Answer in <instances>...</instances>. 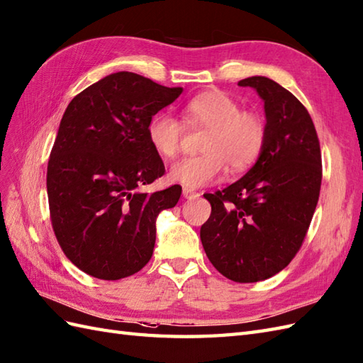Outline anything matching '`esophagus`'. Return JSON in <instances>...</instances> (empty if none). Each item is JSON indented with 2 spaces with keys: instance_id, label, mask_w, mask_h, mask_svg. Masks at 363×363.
<instances>
[{
  "instance_id": "1",
  "label": "esophagus",
  "mask_w": 363,
  "mask_h": 363,
  "mask_svg": "<svg viewBox=\"0 0 363 363\" xmlns=\"http://www.w3.org/2000/svg\"><path fill=\"white\" fill-rule=\"evenodd\" d=\"M182 196L185 198V199H196V198H199L201 194L198 193V191H193V190H189V189H184L182 190Z\"/></svg>"
}]
</instances>
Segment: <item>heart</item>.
I'll return each mask as SVG.
<instances>
[{"instance_id":"b5f03b06","label":"heart","mask_w":363,"mask_h":363,"mask_svg":"<svg viewBox=\"0 0 363 363\" xmlns=\"http://www.w3.org/2000/svg\"><path fill=\"white\" fill-rule=\"evenodd\" d=\"M187 127L207 128L202 139L203 155L182 157L172 165L169 178L184 189L194 190L220 179L225 165L231 172H242L261 156L267 127L261 115L240 110V104L222 90H207L191 98L182 108ZM184 125L169 113H156L147 124V138L153 150L164 160L179 152Z\"/></svg>"}]
</instances>
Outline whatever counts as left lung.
Masks as SVG:
<instances>
[{
    "mask_svg": "<svg viewBox=\"0 0 363 363\" xmlns=\"http://www.w3.org/2000/svg\"><path fill=\"white\" fill-rule=\"evenodd\" d=\"M264 101L267 139L261 156L242 178L215 194L201 227L213 267L230 281H264L291 262L303 242L322 182L318 133L293 93L270 78L238 82Z\"/></svg>",
    "mask_w": 363,
    "mask_h": 363,
    "instance_id": "obj_1",
    "label": "left lung"
}]
</instances>
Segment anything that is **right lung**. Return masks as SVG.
Returning a JSON list of instances; mask_svg holds the SVG:
<instances>
[{"label": "right lung", "mask_w": 363, "mask_h": 363, "mask_svg": "<svg viewBox=\"0 0 363 363\" xmlns=\"http://www.w3.org/2000/svg\"><path fill=\"white\" fill-rule=\"evenodd\" d=\"M182 93L116 72L70 101L48 165L52 227L72 264L118 281L150 261L156 218L181 198L179 185L139 191L164 174L147 124Z\"/></svg>", "instance_id": "right-lung-1"}]
</instances>
